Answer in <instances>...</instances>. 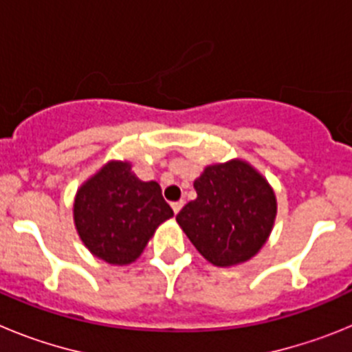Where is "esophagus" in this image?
<instances>
[{
    "label": "esophagus",
    "mask_w": 352,
    "mask_h": 352,
    "mask_svg": "<svg viewBox=\"0 0 352 352\" xmlns=\"http://www.w3.org/2000/svg\"><path fill=\"white\" fill-rule=\"evenodd\" d=\"M170 208H173L174 213L178 214L179 210H182V208H183V201H176V203H170Z\"/></svg>",
    "instance_id": "34e87169"
}]
</instances>
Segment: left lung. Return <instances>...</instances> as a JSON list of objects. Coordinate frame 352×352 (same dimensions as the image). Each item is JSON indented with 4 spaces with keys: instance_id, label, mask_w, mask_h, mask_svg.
<instances>
[{
    "instance_id": "1",
    "label": "left lung",
    "mask_w": 352,
    "mask_h": 352,
    "mask_svg": "<svg viewBox=\"0 0 352 352\" xmlns=\"http://www.w3.org/2000/svg\"><path fill=\"white\" fill-rule=\"evenodd\" d=\"M197 199L183 206L176 220L214 266L248 261L272 232L275 194L266 179L241 160L217 164L195 179Z\"/></svg>"
}]
</instances>
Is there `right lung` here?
<instances>
[{
	"mask_svg": "<svg viewBox=\"0 0 352 352\" xmlns=\"http://www.w3.org/2000/svg\"><path fill=\"white\" fill-rule=\"evenodd\" d=\"M173 217L157 182H141L130 164L109 162L77 192L74 220L82 243L109 264L141 256L155 229Z\"/></svg>",
	"mask_w": 352,
	"mask_h": 352,
	"instance_id": "obj_1",
	"label": "right lung"
}]
</instances>
